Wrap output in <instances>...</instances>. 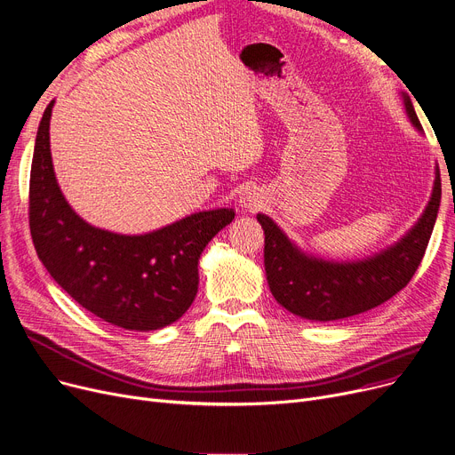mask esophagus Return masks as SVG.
<instances>
[{"instance_id":"esophagus-1","label":"esophagus","mask_w":455,"mask_h":455,"mask_svg":"<svg viewBox=\"0 0 455 455\" xmlns=\"http://www.w3.org/2000/svg\"><path fill=\"white\" fill-rule=\"evenodd\" d=\"M238 204H240V207H243V209L255 211V209L260 207V196L253 189H246V191H243V195H240Z\"/></svg>"}]
</instances>
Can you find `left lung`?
Returning <instances> with one entry per match:
<instances>
[{"instance_id": "8db88e82", "label": "left lung", "mask_w": 455, "mask_h": 455, "mask_svg": "<svg viewBox=\"0 0 455 455\" xmlns=\"http://www.w3.org/2000/svg\"><path fill=\"white\" fill-rule=\"evenodd\" d=\"M406 114L422 132L408 95ZM441 205V174L435 167L432 198L417 224L387 250L351 262L305 253L270 219L259 212L264 229V270L274 298L288 312L312 322H334L367 312L403 290L424 257Z\"/></svg>"}]
</instances>
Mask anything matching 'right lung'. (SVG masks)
Returning <instances> with one entry per match:
<instances>
[{
	"label": "right lung",
	"mask_w": 455,
	"mask_h": 455,
	"mask_svg": "<svg viewBox=\"0 0 455 455\" xmlns=\"http://www.w3.org/2000/svg\"><path fill=\"white\" fill-rule=\"evenodd\" d=\"M51 100L38 126L29 226L38 259L86 310L126 331H157L180 319L198 291V260L233 209H209L145 235L88 224L64 198L49 145Z\"/></svg>",
	"instance_id": "right-lung-1"
}]
</instances>
